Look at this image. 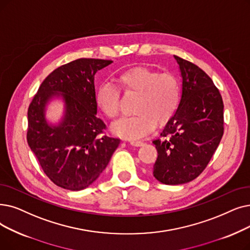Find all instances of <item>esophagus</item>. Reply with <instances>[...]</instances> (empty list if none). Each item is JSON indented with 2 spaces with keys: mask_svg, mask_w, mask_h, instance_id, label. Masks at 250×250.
I'll return each mask as SVG.
<instances>
[{
  "mask_svg": "<svg viewBox=\"0 0 250 250\" xmlns=\"http://www.w3.org/2000/svg\"><path fill=\"white\" fill-rule=\"evenodd\" d=\"M129 144H131L132 146H142L144 143L142 142V141H131V142H129Z\"/></svg>",
  "mask_w": 250,
  "mask_h": 250,
  "instance_id": "esophagus-1",
  "label": "esophagus"
}]
</instances>
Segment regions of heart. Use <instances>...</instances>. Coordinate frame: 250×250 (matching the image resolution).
I'll return each instance as SVG.
<instances>
[{"label":"heart","mask_w":250,"mask_h":250,"mask_svg":"<svg viewBox=\"0 0 250 250\" xmlns=\"http://www.w3.org/2000/svg\"><path fill=\"white\" fill-rule=\"evenodd\" d=\"M121 90L137 96L133 105L135 115L118 119L111 132L127 140H139L166 125L175 115L180 102L178 79L169 72L158 73L146 67H134L118 75ZM96 104L108 118H114L121 109V91L110 83H101L96 92Z\"/></svg>","instance_id":"obj_1"}]
</instances>
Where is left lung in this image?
<instances>
[{"mask_svg":"<svg viewBox=\"0 0 250 250\" xmlns=\"http://www.w3.org/2000/svg\"><path fill=\"white\" fill-rule=\"evenodd\" d=\"M181 75L178 109L153 140V176L167 185L196 179L208 167L224 134V103L212 80L197 65L175 55Z\"/></svg>","mask_w":250,"mask_h":250,"instance_id":"left-lung-1","label":"left lung"}]
</instances>
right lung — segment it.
I'll return each mask as SVG.
<instances>
[{
    "instance_id": "add662e5",
    "label": "right lung",
    "mask_w": 250,
    "mask_h": 250,
    "mask_svg": "<svg viewBox=\"0 0 250 250\" xmlns=\"http://www.w3.org/2000/svg\"><path fill=\"white\" fill-rule=\"evenodd\" d=\"M113 61L81 58L52 71L40 85L27 111V143L46 176L71 191L93 184L105 169L121 139L104 135L106 125L97 116L95 74ZM61 93L62 122L52 127L45 105Z\"/></svg>"
}]
</instances>
